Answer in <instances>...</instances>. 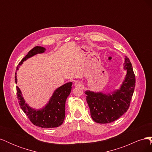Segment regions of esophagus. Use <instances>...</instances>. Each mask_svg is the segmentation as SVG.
Wrapping results in <instances>:
<instances>
[{
	"label": "esophagus",
	"mask_w": 152,
	"mask_h": 152,
	"mask_svg": "<svg viewBox=\"0 0 152 152\" xmlns=\"http://www.w3.org/2000/svg\"><path fill=\"white\" fill-rule=\"evenodd\" d=\"M74 85H75V87H82V86H84V84H83V82H82V81L77 80V81L75 82Z\"/></svg>",
	"instance_id": "34e87169"
}]
</instances>
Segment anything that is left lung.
<instances>
[{
    "label": "left lung",
    "instance_id": "1",
    "mask_svg": "<svg viewBox=\"0 0 152 152\" xmlns=\"http://www.w3.org/2000/svg\"><path fill=\"white\" fill-rule=\"evenodd\" d=\"M125 63L127 75L120 89L115 91L112 95L85 91L91 115L94 122L99 124L112 122L120 118L129 108L135 88L136 78L127 57L125 59Z\"/></svg>",
    "mask_w": 152,
    "mask_h": 152
}]
</instances>
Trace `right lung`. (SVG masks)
<instances>
[{"label":"right lung","mask_w":152,"mask_h":152,"mask_svg":"<svg viewBox=\"0 0 152 152\" xmlns=\"http://www.w3.org/2000/svg\"><path fill=\"white\" fill-rule=\"evenodd\" d=\"M45 50L44 48L36 46L30 50L25 57L21 59L18 66L21 65L26 59L38 53H42ZM18 70V67H17ZM16 74V73H15ZM15 82H17L15 76ZM72 82H68L59 87L54 91L49 103L40 110L31 108L25 103L21 93L16 86V94L18 102L23 111L34 125L42 128H53L60 126L65 117V102L72 89Z\"/></svg>","instance_id":"obj_1"}]
</instances>
